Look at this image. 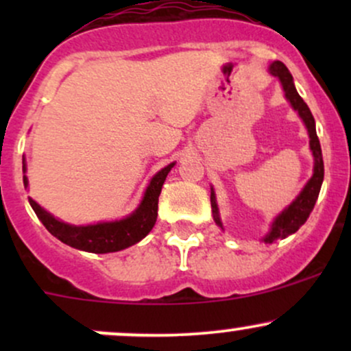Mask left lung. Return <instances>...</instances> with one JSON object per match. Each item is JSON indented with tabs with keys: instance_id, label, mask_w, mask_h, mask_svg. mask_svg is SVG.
<instances>
[{
	"instance_id": "obj_1",
	"label": "left lung",
	"mask_w": 351,
	"mask_h": 351,
	"mask_svg": "<svg viewBox=\"0 0 351 351\" xmlns=\"http://www.w3.org/2000/svg\"><path fill=\"white\" fill-rule=\"evenodd\" d=\"M269 74H272L274 77L280 80V86L284 88L285 99L291 102L293 110L299 114L302 122L305 123V128L308 132V145L310 152H312L313 156V175L305 186L302 188L295 199L289 204L284 211L279 213L272 221V226L269 229V232L263 237L265 244H272L274 241L277 239H285L287 236L293 234L295 231H299L302 224L307 221V217L312 213L313 206H315L318 193H320L322 183H324V158H322V148L320 142H318L317 130H315V120H313L312 112L307 107V104L304 102V99L300 97L299 92H297L295 86H293V77L289 72L287 67H285L284 62L280 60H274V62L269 66ZM211 208H213V217H215L216 224L223 229V223H221L219 216V208H217L216 203V195L215 189L211 188Z\"/></svg>"
}]
</instances>
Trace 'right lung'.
<instances>
[{
    "label": "right lung",
    "instance_id": "add662e5",
    "mask_svg": "<svg viewBox=\"0 0 351 351\" xmlns=\"http://www.w3.org/2000/svg\"><path fill=\"white\" fill-rule=\"evenodd\" d=\"M175 162L160 170L148 183L138 208L132 215L125 216L123 219L104 221V223L86 224V226H75V224L64 223L51 215L49 211L39 206L33 198H29L31 208L34 209L36 216L46 226L52 236L58 237L60 243L71 245L74 249H80L86 252L107 254L117 252L122 249L130 247L143 239L152 231L158 216V196L162 193V186L167 180V175ZM23 173H26V163L23 160ZM24 186L27 188V176H23Z\"/></svg>",
    "mask_w": 351,
    "mask_h": 351
}]
</instances>
